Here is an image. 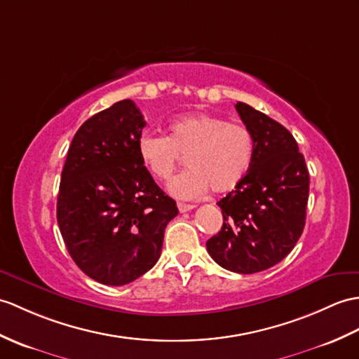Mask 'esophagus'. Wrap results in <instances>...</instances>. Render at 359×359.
I'll return each mask as SVG.
<instances>
[{
    "label": "esophagus",
    "instance_id": "34e87169",
    "mask_svg": "<svg viewBox=\"0 0 359 359\" xmlns=\"http://www.w3.org/2000/svg\"><path fill=\"white\" fill-rule=\"evenodd\" d=\"M177 208H179V211H180V212H187V211L194 210L196 205H188V203H177Z\"/></svg>",
    "mask_w": 359,
    "mask_h": 359
}]
</instances>
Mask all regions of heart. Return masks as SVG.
<instances>
[{
	"mask_svg": "<svg viewBox=\"0 0 359 359\" xmlns=\"http://www.w3.org/2000/svg\"><path fill=\"white\" fill-rule=\"evenodd\" d=\"M254 149L245 125L210 113L180 116L170 123L168 137L144 135L137 142L142 165L161 182L170 180L185 157L188 170L170 183L179 198H196L210 188L217 194L236 189L251 170Z\"/></svg>",
	"mask_w": 359,
	"mask_h": 359,
	"instance_id": "b5f03b06",
	"label": "heart"
}]
</instances>
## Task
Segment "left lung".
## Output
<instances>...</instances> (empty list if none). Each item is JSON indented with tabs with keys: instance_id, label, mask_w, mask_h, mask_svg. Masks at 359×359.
<instances>
[{
	"instance_id": "1",
	"label": "left lung",
	"mask_w": 359,
	"mask_h": 359,
	"mask_svg": "<svg viewBox=\"0 0 359 359\" xmlns=\"http://www.w3.org/2000/svg\"><path fill=\"white\" fill-rule=\"evenodd\" d=\"M236 110L254 137V161L245 180L217 203L223 226L206 249L222 268L255 273L280 263L302 237L309 171L289 130L245 102Z\"/></svg>"
}]
</instances>
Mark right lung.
I'll return each mask as SVG.
<instances>
[{
	"label": "right lung",
	"instance_id": "1",
	"mask_svg": "<svg viewBox=\"0 0 359 359\" xmlns=\"http://www.w3.org/2000/svg\"><path fill=\"white\" fill-rule=\"evenodd\" d=\"M147 125L131 99L81 125L67 153L56 219L73 262L97 283L123 286L162 252L165 228L179 210L140 162Z\"/></svg>",
	"mask_w": 359,
	"mask_h": 359
}]
</instances>
